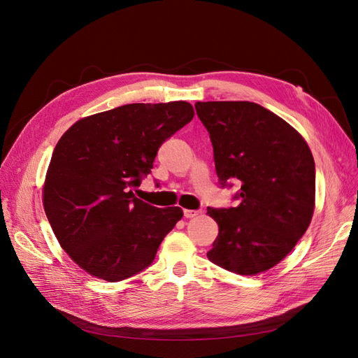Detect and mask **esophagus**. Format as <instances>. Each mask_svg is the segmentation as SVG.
<instances>
[{
  "mask_svg": "<svg viewBox=\"0 0 358 358\" xmlns=\"http://www.w3.org/2000/svg\"><path fill=\"white\" fill-rule=\"evenodd\" d=\"M200 213H201L200 210H191V209L183 210V216H185V218H194V216H197Z\"/></svg>",
  "mask_w": 358,
  "mask_h": 358,
  "instance_id": "obj_1",
  "label": "esophagus"
}]
</instances>
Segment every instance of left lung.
Wrapping results in <instances>:
<instances>
[{
    "label": "left lung",
    "mask_w": 358,
    "mask_h": 358,
    "mask_svg": "<svg viewBox=\"0 0 358 358\" xmlns=\"http://www.w3.org/2000/svg\"><path fill=\"white\" fill-rule=\"evenodd\" d=\"M196 110L210 137L220 185H241L236 208H208L220 227L208 257L239 275L266 272L291 252L310 224V149L284 119L257 103L197 101Z\"/></svg>",
    "instance_id": "left-lung-1"
}]
</instances>
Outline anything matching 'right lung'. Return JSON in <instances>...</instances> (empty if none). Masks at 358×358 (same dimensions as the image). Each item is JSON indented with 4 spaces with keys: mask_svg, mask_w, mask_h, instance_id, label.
I'll use <instances>...</instances> for the list:
<instances>
[{
    "mask_svg": "<svg viewBox=\"0 0 358 358\" xmlns=\"http://www.w3.org/2000/svg\"><path fill=\"white\" fill-rule=\"evenodd\" d=\"M192 116L187 101L125 104L80 119L59 138L43 204L64 251L92 276L117 282L142 272L183 216L137 199L134 188Z\"/></svg>",
    "mask_w": 358,
    "mask_h": 358,
    "instance_id": "1",
    "label": "right lung"
}]
</instances>
